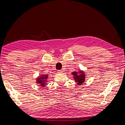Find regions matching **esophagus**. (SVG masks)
I'll list each match as a JSON object with an SVG mask.
<instances>
[{"instance_id": "34e87169", "label": "esophagus", "mask_w": 125, "mask_h": 125, "mask_svg": "<svg viewBox=\"0 0 125 125\" xmlns=\"http://www.w3.org/2000/svg\"><path fill=\"white\" fill-rule=\"evenodd\" d=\"M62 70H58L57 71V73H62Z\"/></svg>"}]
</instances>
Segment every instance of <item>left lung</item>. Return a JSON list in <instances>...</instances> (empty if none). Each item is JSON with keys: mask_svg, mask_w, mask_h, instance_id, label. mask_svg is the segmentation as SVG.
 <instances>
[{"mask_svg": "<svg viewBox=\"0 0 125 125\" xmlns=\"http://www.w3.org/2000/svg\"><path fill=\"white\" fill-rule=\"evenodd\" d=\"M72 74L73 76V78L77 84L80 85H82L85 80V75L83 71L80 70L79 71H74L72 73Z\"/></svg>", "mask_w": 125, "mask_h": 125, "instance_id": "obj_1", "label": "left lung"}]
</instances>
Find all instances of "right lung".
Instances as JSON below:
<instances>
[{
    "instance_id": "1",
    "label": "right lung",
    "mask_w": 125,
    "mask_h": 125,
    "mask_svg": "<svg viewBox=\"0 0 125 125\" xmlns=\"http://www.w3.org/2000/svg\"><path fill=\"white\" fill-rule=\"evenodd\" d=\"M48 75L47 74H42L41 75V76L37 78L36 79V83H38L40 84L39 85L42 87H44L45 85L47 84V78Z\"/></svg>"
}]
</instances>
